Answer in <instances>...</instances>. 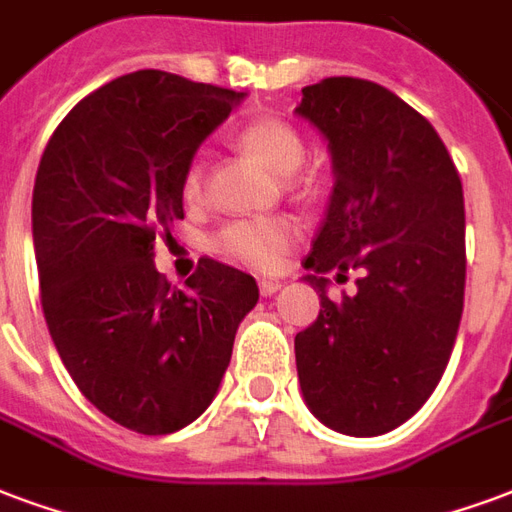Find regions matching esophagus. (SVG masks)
<instances>
[{
    "label": "esophagus",
    "instance_id": "34e87169",
    "mask_svg": "<svg viewBox=\"0 0 512 512\" xmlns=\"http://www.w3.org/2000/svg\"><path fill=\"white\" fill-rule=\"evenodd\" d=\"M259 291H261V297H272V294H278V291H280V280L261 278L259 280Z\"/></svg>",
    "mask_w": 512,
    "mask_h": 512
}]
</instances>
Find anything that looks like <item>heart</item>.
Segmentation results:
<instances>
[{"label": "heart", "instance_id": "1", "mask_svg": "<svg viewBox=\"0 0 512 512\" xmlns=\"http://www.w3.org/2000/svg\"><path fill=\"white\" fill-rule=\"evenodd\" d=\"M240 145L272 167L280 175H291L305 161L302 134L280 118H259L242 126ZM183 197L186 202H199L205 197V161L194 159L183 172ZM302 226L291 215H264V218H237L221 226L213 237L215 253L242 264L248 270H278L286 253L299 240Z\"/></svg>", "mask_w": 512, "mask_h": 512}]
</instances>
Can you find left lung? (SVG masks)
<instances>
[{
    "instance_id": "left-lung-1",
    "label": "left lung",
    "mask_w": 512,
    "mask_h": 512,
    "mask_svg": "<svg viewBox=\"0 0 512 512\" xmlns=\"http://www.w3.org/2000/svg\"><path fill=\"white\" fill-rule=\"evenodd\" d=\"M297 113L332 148L334 188L307 253L321 313L297 334L299 386L313 416L353 437L416 416L451 359L464 310V194L451 153L424 115L388 88L326 78ZM359 269L357 294L325 297Z\"/></svg>"
}]
</instances>
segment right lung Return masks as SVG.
I'll return each instance as SVG.
<instances>
[{
	"mask_svg": "<svg viewBox=\"0 0 512 512\" xmlns=\"http://www.w3.org/2000/svg\"><path fill=\"white\" fill-rule=\"evenodd\" d=\"M240 91L140 69L80 99L45 145L32 232L45 324L83 397L115 424L172 434L224 378L256 280L199 259L180 291L153 264L183 218V172Z\"/></svg>",
	"mask_w": 512,
	"mask_h": 512,
	"instance_id": "1",
	"label": "right lung"
}]
</instances>
